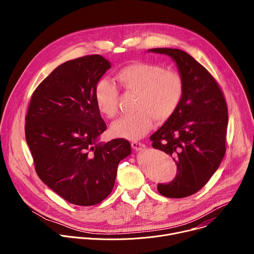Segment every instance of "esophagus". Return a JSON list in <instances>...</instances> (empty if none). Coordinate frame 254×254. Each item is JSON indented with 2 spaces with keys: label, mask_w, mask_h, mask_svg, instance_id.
Here are the masks:
<instances>
[{
  "label": "esophagus",
  "mask_w": 254,
  "mask_h": 254,
  "mask_svg": "<svg viewBox=\"0 0 254 254\" xmlns=\"http://www.w3.org/2000/svg\"><path fill=\"white\" fill-rule=\"evenodd\" d=\"M131 147L135 150V151H142L144 148H146V146H144L143 142H140V141H131Z\"/></svg>",
  "instance_id": "obj_1"
}]
</instances>
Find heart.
<instances>
[{
  "mask_svg": "<svg viewBox=\"0 0 254 254\" xmlns=\"http://www.w3.org/2000/svg\"><path fill=\"white\" fill-rule=\"evenodd\" d=\"M116 79L125 92L135 95V113L120 118L111 127L112 133L122 138H140L151 129L153 120L158 124L168 121L184 94V80L179 72L155 63L128 64L117 72ZM94 98L101 115L108 119L116 117L119 92L115 84L100 80L95 86Z\"/></svg>",
  "mask_w": 254,
  "mask_h": 254,
  "instance_id": "b5f03b06",
  "label": "heart"
}]
</instances>
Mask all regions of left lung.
I'll list each match as a JSON object with an SVG mask.
<instances>
[{"mask_svg":"<svg viewBox=\"0 0 254 254\" xmlns=\"http://www.w3.org/2000/svg\"><path fill=\"white\" fill-rule=\"evenodd\" d=\"M150 52L169 55L184 80V94L174 115L151 135L152 146L174 157L177 175L158 191L168 198H184L203 188L226 152L227 104L209 71L188 53L172 48Z\"/></svg>","mask_w":254,"mask_h":254,"instance_id":"1","label":"left lung"}]
</instances>
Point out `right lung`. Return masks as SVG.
<instances>
[{"label": "right lung", "instance_id": "1", "mask_svg": "<svg viewBox=\"0 0 254 254\" xmlns=\"http://www.w3.org/2000/svg\"><path fill=\"white\" fill-rule=\"evenodd\" d=\"M111 63L100 55L69 60L32 94L25 135L38 177L71 204L92 206L114 189L119 163L130 154L125 138L97 142L106 129L94 89Z\"/></svg>", "mask_w": 254, "mask_h": 254}]
</instances>
